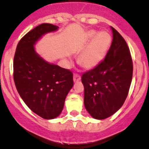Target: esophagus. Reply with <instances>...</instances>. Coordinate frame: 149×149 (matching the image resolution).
<instances>
[{"mask_svg": "<svg viewBox=\"0 0 149 149\" xmlns=\"http://www.w3.org/2000/svg\"><path fill=\"white\" fill-rule=\"evenodd\" d=\"M73 81L74 82H78V81H81V76L79 75V74H74Z\"/></svg>", "mask_w": 149, "mask_h": 149, "instance_id": "obj_1", "label": "esophagus"}]
</instances>
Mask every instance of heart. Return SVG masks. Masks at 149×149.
I'll use <instances>...</instances> for the list:
<instances>
[{
  "instance_id": "1",
  "label": "heart",
  "mask_w": 149,
  "mask_h": 149,
  "mask_svg": "<svg viewBox=\"0 0 149 149\" xmlns=\"http://www.w3.org/2000/svg\"><path fill=\"white\" fill-rule=\"evenodd\" d=\"M112 44V37L106 31L89 30L84 35L77 56L78 65L86 70H92L101 64L106 57Z\"/></svg>"
}]
</instances>
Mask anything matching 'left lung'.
Returning a JSON list of instances; mask_svg holds the SVG:
<instances>
[{
	"mask_svg": "<svg viewBox=\"0 0 149 149\" xmlns=\"http://www.w3.org/2000/svg\"><path fill=\"white\" fill-rule=\"evenodd\" d=\"M111 27L113 41L104 61L81 77L84 86V105L95 119L114 114L127 98L133 75V63L125 40Z\"/></svg>",
	"mask_w": 149,
	"mask_h": 149,
	"instance_id": "8db88e82",
	"label": "left lung"
}]
</instances>
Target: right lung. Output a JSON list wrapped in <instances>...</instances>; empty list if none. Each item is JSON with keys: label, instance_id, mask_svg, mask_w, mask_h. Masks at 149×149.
Here are the masks:
<instances>
[{"label": "right lung", "instance_id": "1", "mask_svg": "<svg viewBox=\"0 0 149 149\" xmlns=\"http://www.w3.org/2000/svg\"><path fill=\"white\" fill-rule=\"evenodd\" d=\"M58 28L44 23L30 30L19 41L13 62L18 93L29 108L45 119H55L61 113L74 85L72 72L45 60L34 48L42 36Z\"/></svg>", "mask_w": 149, "mask_h": 149}]
</instances>
